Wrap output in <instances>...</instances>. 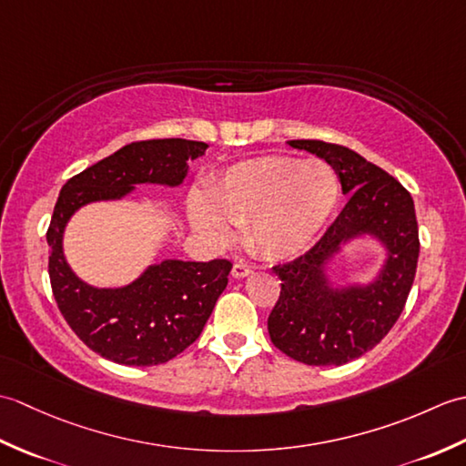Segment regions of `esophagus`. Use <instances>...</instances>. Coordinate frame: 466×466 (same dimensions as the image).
Wrapping results in <instances>:
<instances>
[{"instance_id": "34e87169", "label": "esophagus", "mask_w": 466, "mask_h": 466, "mask_svg": "<svg viewBox=\"0 0 466 466\" xmlns=\"http://www.w3.org/2000/svg\"><path fill=\"white\" fill-rule=\"evenodd\" d=\"M252 270L248 268V266L246 264H242V262H236L234 266H232V276L234 279H246V276H248Z\"/></svg>"}]
</instances>
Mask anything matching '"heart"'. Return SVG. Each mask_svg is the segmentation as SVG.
<instances>
[{
  "label": "heart",
  "instance_id": "1",
  "mask_svg": "<svg viewBox=\"0 0 466 466\" xmlns=\"http://www.w3.org/2000/svg\"><path fill=\"white\" fill-rule=\"evenodd\" d=\"M210 203L192 202V220L208 240L226 246L230 228H246V244L268 260L302 254L339 204L340 184L322 160L266 156L236 164L210 187Z\"/></svg>",
  "mask_w": 466,
  "mask_h": 466
}]
</instances>
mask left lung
Instances as JSON below:
<instances>
[{
	"mask_svg": "<svg viewBox=\"0 0 466 466\" xmlns=\"http://www.w3.org/2000/svg\"><path fill=\"white\" fill-rule=\"evenodd\" d=\"M289 144L329 162L349 202L309 252L272 268L282 289L268 316L270 340L299 362L340 366L374 349L407 304L420 250L414 202L397 177L349 147L322 140ZM360 233L385 244L380 279L369 287L332 289L323 264Z\"/></svg>",
	"mask_w": 466,
	"mask_h": 466,
	"instance_id": "8db88e82",
	"label": "left lung"
}]
</instances>
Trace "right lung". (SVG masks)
Wrapping results in <instances>:
<instances>
[{"mask_svg": "<svg viewBox=\"0 0 466 466\" xmlns=\"http://www.w3.org/2000/svg\"><path fill=\"white\" fill-rule=\"evenodd\" d=\"M206 147L182 137L132 142L69 177L59 192L46 234L54 299L69 329L107 360L154 366L184 352L210 319L232 262L164 260L124 289H94L77 279L64 258V228L77 208L117 200L136 184L180 186L187 160L202 156Z\"/></svg>", "mask_w": 466, "mask_h": 466, "instance_id": "1", "label": "right lung"}]
</instances>
